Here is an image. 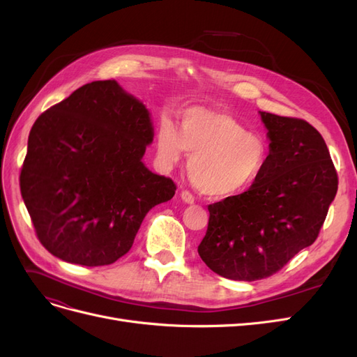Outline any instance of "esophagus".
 I'll use <instances>...</instances> for the list:
<instances>
[{"mask_svg":"<svg viewBox=\"0 0 357 357\" xmlns=\"http://www.w3.org/2000/svg\"><path fill=\"white\" fill-rule=\"evenodd\" d=\"M180 198L185 201L186 204H193V202H195V198H193V195H192L189 190H181Z\"/></svg>","mask_w":357,"mask_h":357,"instance_id":"34e87169","label":"esophagus"}]
</instances>
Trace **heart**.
Masks as SVG:
<instances>
[{
    "label": "heart",
    "mask_w": 357,
    "mask_h": 357,
    "mask_svg": "<svg viewBox=\"0 0 357 357\" xmlns=\"http://www.w3.org/2000/svg\"><path fill=\"white\" fill-rule=\"evenodd\" d=\"M186 152L189 177L202 195L223 199L240 195L261 176L266 142L222 110L190 107L181 113L180 129L162 116L156 126V162L169 171Z\"/></svg>",
    "instance_id": "heart-1"
}]
</instances>
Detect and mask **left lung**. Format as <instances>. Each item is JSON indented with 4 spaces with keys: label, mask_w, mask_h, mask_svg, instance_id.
<instances>
[{
    "label": "left lung",
    "mask_w": 357,
    "mask_h": 357,
    "mask_svg": "<svg viewBox=\"0 0 357 357\" xmlns=\"http://www.w3.org/2000/svg\"><path fill=\"white\" fill-rule=\"evenodd\" d=\"M269 155L261 176L240 195L208 205L198 253L225 278L255 282L280 271L317 240L338 174L325 139L296 117L261 112Z\"/></svg>",
    "instance_id": "8db88e82"
}]
</instances>
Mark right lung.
Here are the masks:
<instances>
[{
    "mask_svg": "<svg viewBox=\"0 0 357 357\" xmlns=\"http://www.w3.org/2000/svg\"><path fill=\"white\" fill-rule=\"evenodd\" d=\"M153 126L114 80L82 86L31 128L20 193L43 247L83 266L116 262L176 185L143 164Z\"/></svg>",
    "mask_w": 357,
    "mask_h": 357,
    "instance_id": "obj_1",
    "label": "right lung"
}]
</instances>
